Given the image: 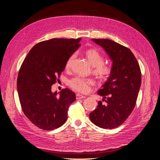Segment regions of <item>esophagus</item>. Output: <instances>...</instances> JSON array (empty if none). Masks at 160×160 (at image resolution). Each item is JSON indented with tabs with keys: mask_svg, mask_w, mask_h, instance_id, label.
Instances as JSON below:
<instances>
[{
	"mask_svg": "<svg viewBox=\"0 0 160 160\" xmlns=\"http://www.w3.org/2000/svg\"><path fill=\"white\" fill-rule=\"evenodd\" d=\"M76 98L77 99H83L85 98V96L83 95H81V94H77L76 95Z\"/></svg>",
	"mask_w": 160,
	"mask_h": 160,
	"instance_id": "34e87169",
	"label": "esophagus"
}]
</instances>
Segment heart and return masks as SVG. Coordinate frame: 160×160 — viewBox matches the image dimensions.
<instances>
[{"label":"heart","instance_id":"1","mask_svg":"<svg viewBox=\"0 0 160 160\" xmlns=\"http://www.w3.org/2000/svg\"><path fill=\"white\" fill-rule=\"evenodd\" d=\"M75 55L70 56L66 63V67L69 68ZM86 56L91 65L94 67V72L102 78L108 77L111 72V67L103 65L104 58L101 52L96 49H89L86 51ZM94 84V81L92 79L85 78L77 76L72 78L69 81V85L71 88L80 92L85 93L89 90L90 86Z\"/></svg>","mask_w":160,"mask_h":160}]
</instances>
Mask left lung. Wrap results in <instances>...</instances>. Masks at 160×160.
I'll list each match as a JSON object with an SVG mask.
<instances>
[{"mask_svg":"<svg viewBox=\"0 0 160 160\" xmlns=\"http://www.w3.org/2000/svg\"><path fill=\"white\" fill-rule=\"evenodd\" d=\"M112 61L111 72L98 91L107 103L98 101L89 113L91 122L103 129H112L122 125L133 111L142 83L138 62L128 48L109 39L93 38Z\"/></svg>","mask_w":160,"mask_h":160,"instance_id":"1","label":"left lung"}]
</instances>
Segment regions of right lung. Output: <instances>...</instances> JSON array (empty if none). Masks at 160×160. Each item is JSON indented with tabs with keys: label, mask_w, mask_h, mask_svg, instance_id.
<instances>
[{
	"label": "right lung",
	"mask_w": 160,
	"mask_h": 160,
	"mask_svg": "<svg viewBox=\"0 0 160 160\" xmlns=\"http://www.w3.org/2000/svg\"><path fill=\"white\" fill-rule=\"evenodd\" d=\"M81 38H52L37 43L24 60L17 78V91L23 113L40 129L52 130L67 119L69 105L76 99L69 89L52 92L67 61L81 46Z\"/></svg>",
	"instance_id": "add662e5"
}]
</instances>
